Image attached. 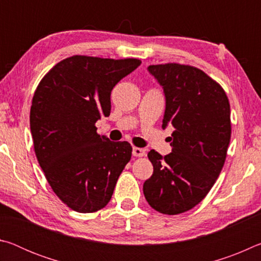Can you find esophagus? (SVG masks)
I'll return each instance as SVG.
<instances>
[{
	"label": "esophagus",
	"instance_id": "obj_1",
	"mask_svg": "<svg viewBox=\"0 0 261 261\" xmlns=\"http://www.w3.org/2000/svg\"><path fill=\"white\" fill-rule=\"evenodd\" d=\"M132 154H134V156L137 158H143L146 155V152H145L144 148H139V147H134V151H132Z\"/></svg>",
	"mask_w": 261,
	"mask_h": 261
}]
</instances>
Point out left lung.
<instances>
[{"instance_id": "1", "label": "left lung", "mask_w": 261, "mask_h": 261, "mask_svg": "<svg viewBox=\"0 0 261 261\" xmlns=\"http://www.w3.org/2000/svg\"><path fill=\"white\" fill-rule=\"evenodd\" d=\"M148 71L165 91L162 127L171 124L175 131L173 152L147 154L154 171L144 196L152 208L176 215L199 204L222 170L231 137L230 105L222 86L192 65L156 64Z\"/></svg>"}]
</instances>
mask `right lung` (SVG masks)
I'll use <instances>...</instances> for the list:
<instances>
[{"mask_svg": "<svg viewBox=\"0 0 261 261\" xmlns=\"http://www.w3.org/2000/svg\"><path fill=\"white\" fill-rule=\"evenodd\" d=\"M138 59L73 55L48 71L34 92L30 126L48 184L63 204L93 213L108 204L132 147L96 132L110 115L114 86L140 65Z\"/></svg>", "mask_w": 261, "mask_h": 261, "instance_id": "obj_1", "label": "right lung"}]
</instances>
